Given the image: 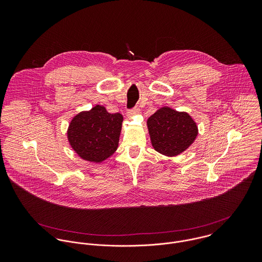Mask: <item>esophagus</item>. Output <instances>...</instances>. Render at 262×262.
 <instances>
[{"instance_id": "esophagus-1", "label": "esophagus", "mask_w": 262, "mask_h": 262, "mask_svg": "<svg viewBox=\"0 0 262 262\" xmlns=\"http://www.w3.org/2000/svg\"><path fill=\"white\" fill-rule=\"evenodd\" d=\"M138 113H140V109L138 107H134V108L128 110V115L129 116L130 115H134V114H138Z\"/></svg>"}]
</instances>
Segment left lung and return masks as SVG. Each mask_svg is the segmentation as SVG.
<instances>
[{
	"label": "left lung",
	"mask_w": 262,
	"mask_h": 262,
	"mask_svg": "<svg viewBox=\"0 0 262 262\" xmlns=\"http://www.w3.org/2000/svg\"><path fill=\"white\" fill-rule=\"evenodd\" d=\"M150 139L154 149L167 156H176L194 141L198 127L186 112L164 107L147 120Z\"/></svg>",
	"instance_id": "obj_1"
}]
</instances>
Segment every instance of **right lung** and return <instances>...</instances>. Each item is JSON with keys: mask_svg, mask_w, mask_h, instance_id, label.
Masks as SVG:
<instances>
[{"mask_svg": "<svg viewBox=\"0 0 262 262\" xmlns=\"http://www.w3.org/2000/svg\"><path fill=\"white\" fill-rule=\"evenodd\" d=\"M122 121L121 114H110L97 105L73 119L68 131L70 143L82 159L101 162L117 149Z\"/></svg>", "mask_w": 262, "mask_h": 262, "instance_id": "right-lung-1", "label": "right lung"}]
</instances>
